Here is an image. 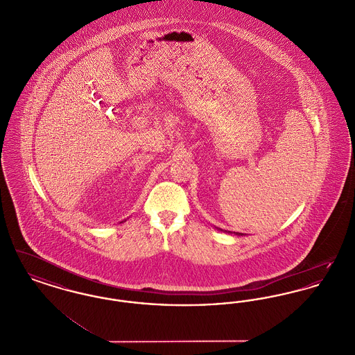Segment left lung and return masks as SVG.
I'll use <instances>...</instances> for the list:
<instances>
[{
    "label": "left lung",
    "instance_id": "obj_1",
    "mask_svg": "<svg viewBox=\"0 0 355 355\" xmlns=\"http://www.w3.org/2000/svg\"><path fill=\"white\" fill-rule=\"evenodd\" d=\"M236 236H242V234H241V233H236Z\"/></svg>",
    "mask_w": 355,
    "mask_h": 355
}]
</instances>
